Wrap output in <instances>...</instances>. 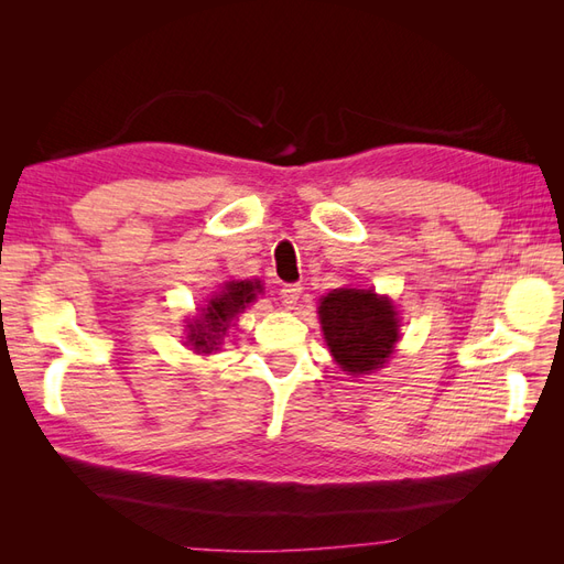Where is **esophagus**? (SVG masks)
<instances>
[{
	"label": "esophagus",
	"instance_id": "34e87169",
	"mask_svg": "<svg viewBox=\"0 0 564 564\" xmlns=\"http://www.w3.org/2000/svg\"><path fill=\"white\" fill-rule=\"evenodd\" d=\"M301 294H303V286L301 284H284L280 289V299H282V303L286 305V308H294V305L301 299Z\"/></svg>",
	"mask_w": 564,
	"mask_h": 564
}]
</instances>
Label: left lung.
<instances>
[{
    "label": "left lung",
    "instance_id": "obj_1",
    "mask_svg": "<svg viewBox=\"0 0 564 564\" xmlns=\"http://www.w3.org/2000/svg\"><path fill=\"white\" fill-rule=\"evenodd\" d=\"M319 301V324L336 365L352 377L381 369L400 340L392 301L373 289H334Z\"/></svg>",
    "mask_w": 564,
    "mask_h": 564
}]
</instances>
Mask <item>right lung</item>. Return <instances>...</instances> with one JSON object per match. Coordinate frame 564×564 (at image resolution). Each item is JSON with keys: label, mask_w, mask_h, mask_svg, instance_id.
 <instances>
[{"label": "right lung", "mask_w": 564, "mask_h": 564, "mask_svg": "<svg viewBox=\"0 0 564 564\" xmlns=\"http://www.w3.org/2000/svg\"><path fill=\"white\" fill-rule=\"evenodd\" d=\"M263 292L261 280H232L226 282L224 289L207 303V308H202V315L195 322H187V340L195 352L209 355L212 350H218L220 340H224L230 322L245 313L249 303L256 301Z\"/></svg>", "instance_id": "1"}]
</instances>
